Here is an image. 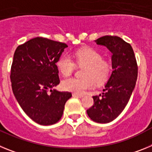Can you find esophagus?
Returning <instances> with one entry per match:
<instances>
[{"mask_svg":"<svg viewBox=\"0 0 152 152\" xmlns=\"http://www.w3.org/2000/svg\"><path fill=\"white\" fill-rule=\"evenodd\" d=\"M73 96H75V97H79V98H81L83 97V95L82 94H73Z\"/></svg>","mask_w":152,"mask_h":152,"instance_id":"34e87169","label":"esophagus"}]
</instances>
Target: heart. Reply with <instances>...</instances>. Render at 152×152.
Here are the masks:
<instances>
[{
  "instance_id": "obj_1",
  "label": "heart",
  "mask_w": 152,
  "mask_h": 152,
  "mask_svg": "<svg viewBox=\"0 0 152 152\" xmlns=\"http://www.w3.org/2000/svg\"><path fill=\"white\" fill-rule=\"evenodd\" d=\"M75 59L78 66L83 68V77H69L62 81L64 90L81 94L87 90L94 88L95 82L98 85L106 83L110 77L112 63L103 58L99 51L91 47L80 49L75 52ZM75 62L68 55L64 54L56 62L57 67L64 76L72 75L76 68Z\"/></svg>"
}]
</instances>
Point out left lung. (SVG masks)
<instances>
[{
    "label": "left lung",
    "mask_w": 152,
    "mask_h": 152,
    "mask_svg": "<svg viewBox=\"0 0 152 152\" xmlns=\"http://www.w3.org/2000/svg\"><path fill=\"white\" fill-rule=\"evenodd\" d=\"M113 53L112 75L104 92L94 96V105L87 110L93 121L107 123L116 119L127 105L138 77V64L131 45L116 36H104L95 40Z\"/></svg>",
    "instance_id": "8db88e82"
}]
</instances>
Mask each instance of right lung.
<instances>
[{
    "label": "right lung",
    "mask_w": 152,
    "mask_h": 152,
    "mask_svg": "<svg viewBox=\"0 0 152 152\" xmlns=\"http://www.w3.org/2000/svg\"><path fill=\"white\" fill-rule=\"evenodd\" d=\"M67 44L44 37L16 49L10 69L12 90L23 110L36 123L49 126L62 116L71 92L52 90L60 83L56 62ZM51 93H50V92Z\"/></svg>",
    "instance_id": "obj_1"
}]
</instances>
